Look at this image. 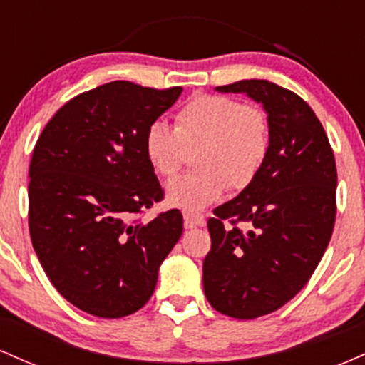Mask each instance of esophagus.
I'll list each match as a JSON object with an SVG mask.
<instances>
[{
	"label": "esophagus",
	"mask_w": 365,
	"mask_h": 365,
	"mask_svg": "<svg viewBox=\"0 0 365 365\" xmlns=\"http://www.w3.org/2000/svg\"><path fill=\"white\" fill-rule=\"evenodd\" d=\"M183 223H185V228H195V226L206 225V220H204V216L199 215V212L183 211Z\"/></svg>",
	"instance_id": "obj_1"
}]
</instances>
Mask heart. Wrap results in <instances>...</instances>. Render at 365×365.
<instances>
[{"mask_svg": "<svg viewBox=\"0 0 365 365\" xmlns=\"http://www.w3.org/2000/svg\"><path fill=\"white\" fill-rule=\"evenodd\" d=\"M271 145L269 118L262 108L216 94L195 96L175 116L171 130L154 121L144 133V154L153 171L173 178L195 153L194 173L166 187L171 206L199 211L228 187L245 190L261 173Z\"/></svg>", "mask_w": 365, "mask_h": 365, "instance_id": "b5f03b06", "label": "heart"}]
</instances>
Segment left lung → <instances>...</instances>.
Returning a JSON list of instances; mask_svg holds the SVG:
<instances>
[{
  "label": "left lung",
  "instance_id": "left-lung-1",
  "mask_svg": "<svg viewBox=\"0 0 365 365\" xmlns=\"http://www.w3.org/2000/svg\"><path fill=\"white\" fill-rule=\"evenodd\" d=\"M216 91L244 92L269 118L266 163L252 185L209 217L211 250L202 266L209 304L225 316L255 319L292 300L319 264L336 217V163L316 113L295 92L257 78Z\"/></svg>",
  "mask_w": 365,
  "mask_h": 365
}]
</instances>
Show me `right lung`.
I'll return each mask as SVG.
<instances>
[{"label":"right lung","mask_w":365,"mask_h":365,"mask_svg":"<svg viewBox=\"0 0 365 365\" xmlns=\"http://www.w3.org/2000/svg\"><path fill=\"white\" fill-rule=\"evenodd\" d=\"M182 87L115 81L70 99L46 125L29 168V232L53 287L106 319L144 307L183 232L178 209L149 223L165 197L144 154V133Z\"/></svg>","instance_id":"right-lung-1"}]
</instances>
